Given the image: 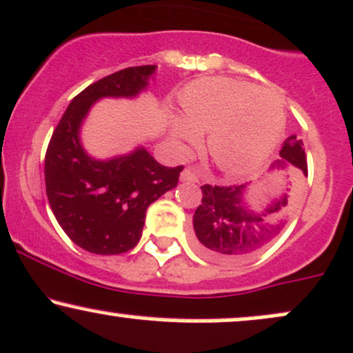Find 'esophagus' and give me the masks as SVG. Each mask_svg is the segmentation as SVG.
<instances>
[{"instance_id": "1", "label": "esophagus", "mask_w": 353, "mask_h": 353, "mask_svg": "<svg viewBox=\"0 0 353 353\" xmlns=\"http://www.w3.org/2000/svg\"><path fill=\"white\" fill-rule=\"evenodd\" d=\"M181 181H183V183H197L196 172L189 168L184 169L183 172H181Z\"/></svg>"}]
</instances>
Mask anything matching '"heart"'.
Wrapping results in <instances>:
<instances>
[{
	"label": "heart",
	"mask_w": 353,
	"mask_h": 353,
	"mask_svg": "<svg viewBox=\"0 0 353 353\" xmlns=\"http://www.w3.org/2000/svg\"><path fill=\"white\" fill-rule=\"evenodd\" d=\"M184 117H174L170 135L183 150L196 149L208 134V152L219 170L248 176L261 168L283 135L286 115L280 95L226 77L189 85Z\"/></svg>",
	"instance_id": "heart-1"
}]
</instances>
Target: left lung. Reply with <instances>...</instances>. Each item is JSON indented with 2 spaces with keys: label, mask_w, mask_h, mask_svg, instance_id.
<instances>
[{
  "label": "left lung",
  "mask_w": 353,
  "mask_h": 353,
  "mask_svg": "<svg viewBox=\"0 0 353 353\" xmlns=\"http://www.w3.org/2000/svg\"><path fill=\"white\" fill-rule=\"evenodd\" d=\"M301 141L286 139L273 169L296 168L307 176V157ZM203 199L192 216L194 246L204 256L223 263L251 258L273 241L288 221V194L281 191L261 209L246 203L250 183L241 185H203Z\"/></svg>",
  "instance_id": "8db88e82"
}]
</instances>
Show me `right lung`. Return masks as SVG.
<instances>
[{"label": "right lung", "mask_w": 353, "mask_h": 353, "mask_svg": "<svg viewBox=\"0 0 353 353\" xmlns=\"http://www.w3.org/2000/svg\"><path fill=\"white\" fill-rule=\"evenodd\" d=\"M156 65L103 77L70 102L45 156V184L53 214L75 245L95 254L132 250L142 236L145 211L177 185L183 165L165 168L145 147L95 159L82 144V125L102 99H135L147 90Z\"/></svg>", "instance_id": "add662e5"}]
</instances>
